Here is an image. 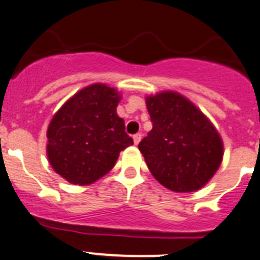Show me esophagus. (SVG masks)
I'll return each mask as SVG.
<instances>
[{"mask_svg": "<svg viewBox=\"0 0 260 260\" xmlns=\"http://www.w3.org/2000/svg\"><path fill=\"white\" fill-rule=\"evenodd\" d=\"M140 141H141V133L133 135V143H135V145H139Z\"/></svg>", "mask_w": 260, "mask_h": 260, "instance_id": "34e87169", "label": "esophagus"}]
</instances>
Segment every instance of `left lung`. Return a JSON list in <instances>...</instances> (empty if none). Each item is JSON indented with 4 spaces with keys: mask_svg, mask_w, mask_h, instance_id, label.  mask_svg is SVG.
Listing matches in <instances>:
<instances>
[{
    "mask_svg": "<svg viewBox=\"0 0 260 260\" xmlns=\"http://www.w3.org/2000/svg\"><path fill=\"white\" fill-rule=\"evenodd\" d=\"M152 131L139 144L153 177L174 192H193L220 168L224 144L208 117L175 91L146 96Z\"/></svg>",
    "mask_w": 260,
    "mask_h": 260,
    "instance_id": "obj_1",
    "label": "left lung"
}]
</instances>
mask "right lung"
Returning <instances> with one entry per match:
<instances>
[{
  "label": "right lung",
  "mask_w": 260,
  "mask_h": 260,
  "mask_svg": "<svg viewBox=\"0 0 260 260\" xmlns=\"http://www.w3.org/2000/svg\"><path fill=\"white\" fill-rule=\"evenodd\" d=\"M116 89L92 83L76 92L53 115L47 131V155L53 170L69 183L85 186L115 166L132 145L116 107Z\"/></svg>",
  "instance_id": "add662e5"
}]
</instances>
